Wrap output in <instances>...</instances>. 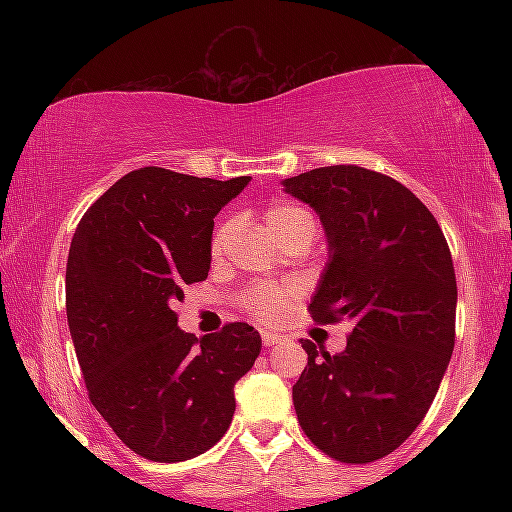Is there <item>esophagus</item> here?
Listing matches in <instances>:
<instances>
[{"instance_id":"esophagus-1","label":"esophagus","mask_w":512,"mask_h":512,"mask_svg":"<svg viewBox=\"0 0 512 512\" xmlns=\"http://www.w3.org/2000/svg\"><path fill=\"white\" fill-rule=\"evenodd\" d=\"M279 342H281V334H276V332H262V344L267 346V349H269V346H276Z\"/></svg>"}]
</instances>
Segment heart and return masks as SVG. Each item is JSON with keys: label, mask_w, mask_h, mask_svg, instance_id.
Segmentation results:
<instances>
[{"label": "heart", "mask_w": 512, "mask_h": 512, "mask_svg": "<svg viewBox=\"0 0 512 512\" xmlns=\"http://www.w3.org/2000/svg\"><path fill=\"white\" fill-rule=\"evenodd\" d=\"M264 219H267L269 228L276 233V238L284 243L289 238L298 236H313L317 233V219L313 211L301 207V204L293 202H276L264 211ZM233 233V221L223 219L216 226L214 236H211V255L219 257L226 250L228 238ZM296 296L293 286H272V284H257L245 293L243 303L248 308V313L260 322H272L286 310V305L291 303V298Z\"/></svg>", "instance_id": "obj_1"}]
</instances>
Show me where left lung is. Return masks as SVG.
I'll return each mask as SVG.
<instances>
[{"label":"left lung","mask_w":512,"mask_h":512,"mask_svg":"<svg viewBox=\"0 0 512 512\" xmlns=\"http://www.w3.org/2000/svg\"><path fill=\"white\" fill-rule=\"evenodd\" d=\"M284 187L320 214L330 243L310 317L354 325L342 354L301 339L298 424L332 460H383L424 421L455 346L448 240L414 192L375 170L315 168Z\"/></svg>","instance_id":"left-lung-1"}]
</instances>
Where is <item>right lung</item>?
Returning a JSON list of instances; mask_svg holds the SVG:
<instances>
[{
  "label": "right lung",
  "instance_id": "obj_1",
  "mask_svg": "<svg viewBox=\"0 0 512 512\" xmlns=\"http://www.w3.org/2000/svg\"><path fill=\"white\" fill-rule=\"evenodd\" d=\"M250 178L168 168L127 173L88 207L67 260V322L88 399L115 436L154 462L202 455L228 431L233 387L260 356L248 322L197 339L175 301L204 281L214 216Z\"/></svg>",
  "mask_w": 512,
  "mask_h": 512
}]
</instances>
